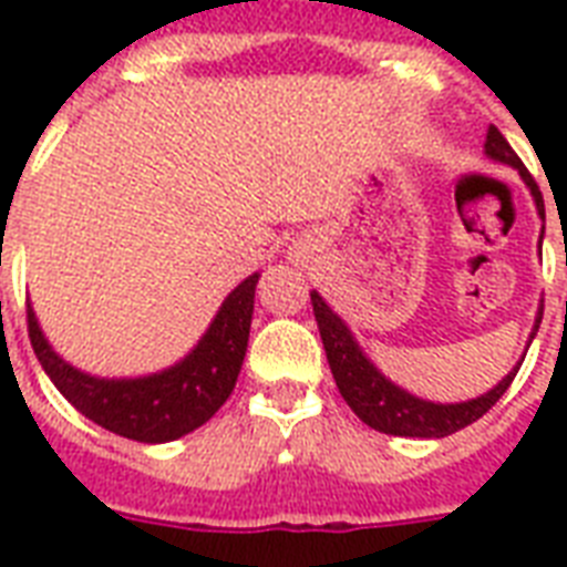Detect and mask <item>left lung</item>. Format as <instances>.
Masks as SVG:
<instances>
[{"label": "left lung", "mask_w": 567, "mask_h": 567, "mask_svg": "<svg viewBox=\"0 0 567 567\" xmlns=\"http://www.w3.org/2000/svg\"><path fill=\"white\" fill-rule=\"evenodd\" d=\"M485 155L494 158V162L509 164V167H515V171L520 173V179L527 182V188L536 196L538 214L545 217V203H542L538 185L533 182V176H529V171L524 167V162L515 155L509 141L497 132V126H488V135H485ZM311 306H315V320H318L320 338H323V350H327L329 368H332L338 391H341L347 405H350L368 426L385 432V435L444 439V435H453V432L465 430L467 423L480 421V417L506 394V388L512 385V379L518 373V364H515V371L506 373L488 394H480L476 400H467V403H430V400H421V396L409 394V391H403L400 385H394L391 379L382 377V373L373 368L371 359L362 353V347L355 344L353 332L347 329L344 320L329 309L318 291H311ZM538 323H542V309H538L536 327H533L529 341L536 338Z\"/></svg>", "instance_id": "8db88e82"}]
</instances>
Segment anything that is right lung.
Instances as JSON below:
<instances>
[{"label":"right lung","instance_id":"add662e5","mask_svg":"<svg viewBox=\"0 0 567 567\" xmlns=\"http://www.w3.org/2000/svg\"><path fill=\"white\" fill-rule=\"evenodd\" d=\"M256 285L258 274L247 276L223 300L203 341L179 364L153 377L100 379L75 371L49 347L29 309L31 347L47 377L84 417L144 444L176 441L203 426L229 400L247 355Z\"/></svg>","mask_w":567,"mask_h":567}]
</instances>
